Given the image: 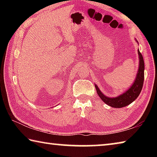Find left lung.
Returning <instances> with one entry per match:
<instances>
[{"instance_id":"left-lung-1","label":"left lung","mask_w":157,"mask_h":157,"mask_svg":"<svg viewBox=\"0 0 157 157\" xmlns=\"http://www.w3.org/2000/svg\"><path fill=\"white\" fill-rule=\"evenodd\" d=\"M138 52H139V67L137 73V76L134 84H132V86L125 93H124V94L116 98H109L105 96L100 91V90L98 89L96 85H95L97 93L100 98V99L107 105L115 108L126 107V106L131 104L132 102H134L139 95L143 88V82H144L145 65L143 55L140 52L139 50H138Z\"/></svg>"}]
</instances>
